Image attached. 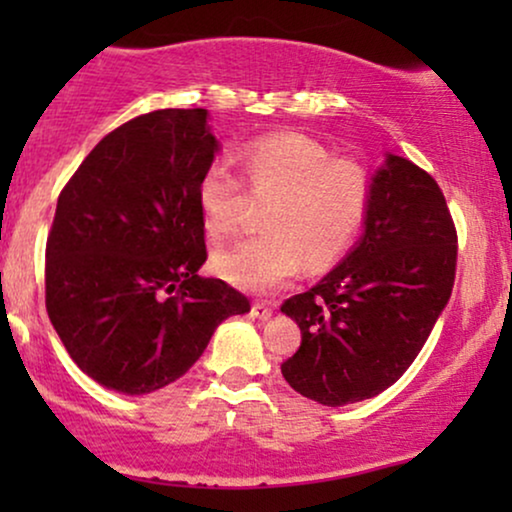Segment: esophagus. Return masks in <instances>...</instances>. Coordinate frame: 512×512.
I'll return each instance as SVG.
<instances>
[{
    "mask_svg": "<svg viewBox=\"0 0 512 512\" xmlns=\"http://www.w3.org/2000/svg\"><path fill=\"white\" fill-rule=\"evenodd\" d=\"M252 317H257V320H269V317H272V305L252 303Z\"/></svg>",
    "mask_w": 512,
    "mask_h": 512,
    "instance_id": "esophagus-1",
    "label": "esophagus"
}]
</instances>
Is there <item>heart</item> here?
Listing matches in <instances>:
<instances>
[{
  "mask_svg": "<svg viewBox=\"0 0 512 512\" xmlns=\"http://www.w3.org/2000/svg\"><path fill=\"white\" fill-rule=\"evenodd\" d=\"M243 178L255 197H274L267 211L269 233L238 240L214 255L211 267L236 289L269 293L305 267L322 272L342 260L370 209V175L351 158L301 134H274L245 146ZM197 207L211 238L236 233L245 209L243 180L223 161L204 170Z\"/></svg>",
  "mask_w": 512,
  "mask_h": 512,
  "instance_id": "1",
  "label": "heart"
}]
</instances>
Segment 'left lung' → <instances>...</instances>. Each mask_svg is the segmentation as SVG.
<instances>
[{
	"mask_svg": "<svg viewBox=\"0 0 512 512\" xmlns=\"http://www.w3.org/2000/svg\"><path fill=\"white\" fill-rule=\"evenodd\" d=\"M356 248L281 313L301 327V346L281 363L286 383L325 407L375 397L395 385L450 301L457 231L438 182L387 154L370 182Z\"/></svg>",
	"mask_w": 512,
	"mask_h": 512,
	"instance_id": "obj_1",
	"label": "left lung"
}]
</instances>
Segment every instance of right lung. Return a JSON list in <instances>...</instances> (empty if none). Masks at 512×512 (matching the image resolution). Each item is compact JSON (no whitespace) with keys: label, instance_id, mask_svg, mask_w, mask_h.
<instances>
[{"label":"right lung","instance_id":"obj_1","mask_svg":"<svg viewBox=\"0 0 512 512\" xmlns=\"http://www.w3.org/2000/svg\"><path fill=\"white\" fill-rule=\"evenodd\" d=\"M207 110L134 117L84 158L57 199L45 308L88 378L149 395L185 375L250 301L207 262L197 185L219 151Z\"/></svg>","mask_w":512,"mask_h":512}]
</instances>
